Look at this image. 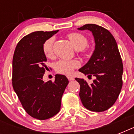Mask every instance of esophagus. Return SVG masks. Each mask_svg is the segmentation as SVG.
<instances>
[{
    "mask_svg": "<svg viewBox=\"0 0 134 134\" xmlns=\"http://www.w3.org/2000/svg\"><path fill=\"white\" fill-rule=\"evenodd\" d=\"M67 79H68V80H69V81H74V77H72V76H67Z\"/></svg>",
    "mask_w": 134,
    "mask_h": 134,
    "instance_id": "esophagus-1",
    "label": "esophagus"
}]
</instances>
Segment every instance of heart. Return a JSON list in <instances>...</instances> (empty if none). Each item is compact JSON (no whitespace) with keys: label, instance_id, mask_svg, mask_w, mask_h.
<instances>
[{"label":"heart","instance_id":"obj_1","mask_svg":"<svg viewBox=\"0 0 134 134\" xmlns=\"http://www.w3.org/2000/svg\"><path fill=\"white\" fill-rule=\"evenodd\" d=\"M67 37L71 44L81 52L86 51V46L88 44V39L84 35L79 32H71L67 35ZM53 38L47 39L42 45L43 52L47 58H51L53 55ZM80 63L76 60H60L55 64V70L59 74L70 75L75 69L79 67Z\"/></svg>","mask_w":134,"mask_h":134}]
</instances>
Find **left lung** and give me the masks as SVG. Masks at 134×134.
Here are the masks:
<instances>
[{
  "instance_id": "obj_1",
  "label": "left lung",
  "mask_w": 134,
  "mask_h": 134,
  "mask_svg": "<svg viewBox=\"0 0 134 134\" xmlns=\"http://www.w3.org/2000/svg\"><path fill=\"white\" fill-rule=\"evenodd\" d=\"M79 30L92 32L95 49L86 65L79 70L96 79L90 85L76 78L80 84L79 96L84 107L94 112L108 110L116 102L122 87L123 64L115 40L107 29L96 24H86Z\"/></svg>"
}]
</instances>
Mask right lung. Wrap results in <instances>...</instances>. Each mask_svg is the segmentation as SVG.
Listing matches in <instances>:
<instances>
[{
	"label": "right lung",
	"instance_id": "1",
	"mask_svg": "<svg viewBox=\"0 0 134 134\" xmlns=\"http://www.w3.org/2000/svg\"><path fill=\"white\" fill-rule=\"evenodd\" d=\"M58 30L36 31L16 45L12 60V86L23 108L37 120L51 118L60 111L61 99L69 81L56 74L54 81H43L48 67L42 45Z\"/></svg>",
	"mask_w": 134,
	"mask_h": 134
}]
</instances>
